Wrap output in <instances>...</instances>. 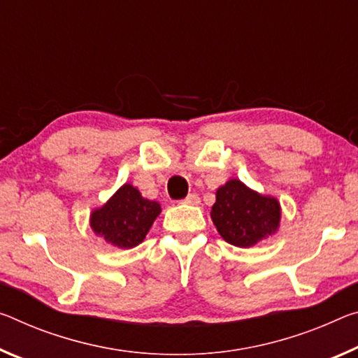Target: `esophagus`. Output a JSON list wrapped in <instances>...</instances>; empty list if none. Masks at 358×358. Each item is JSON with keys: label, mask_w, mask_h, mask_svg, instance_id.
I'll return each mask as SVG.
<instances>
[{"label": "esophagus", "mask_w": 358, "mask_h": 358, "mask_svg": "<svg viewBox=\"0 0 358 358\" xmlns=\"http://www.w3.org/2000/svg\"><path fill=\"white\" fill-rule=\"evenodd\" d=\"M183 202H185V203H189V206H197V203L201 202V199H199V196L192 192V194H189L188 197H186V199H185Z\"/></svg>", "instance_id": "1"}]
</instances>
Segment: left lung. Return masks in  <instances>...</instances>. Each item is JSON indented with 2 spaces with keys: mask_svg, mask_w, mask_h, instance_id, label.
Returning a JSON list of instances; mask_svg holds the SVG:
<instances>
[{
  "mask_svg": "<svg viewBox=\"0 0 358 358\" xmlns=\"http://www.w3.org/2000/svg\"><path fill=\"white\" fill-rule=\"evenodd\" d=\"M210 217L223 239L234 247L250 248L279 231L282 207L277 197L248 188L231 178L217 189Z\"/></svg>",
  "mask_w": 358,
  "mask_h": 358,
  "instance_id": "8db88e82",
  "label": "left lung"
}]
</instances>
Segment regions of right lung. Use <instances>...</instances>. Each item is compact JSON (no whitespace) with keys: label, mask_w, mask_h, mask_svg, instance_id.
Segmentation results:
<instances>
[{"label":"right lung","mask_w":358,"mask_h":358,"mask_svg":"<svg viewBox=\"0 0 358 358\" xmlns=\"http://www.w3.org/2000/svg\"><path fill=\"white\" fill-rule=\"evenodd\" d=\"M159 213L161 203L146 199L134 185L124 183L103 206L90 212L89 224L100 239L127 250L145 241Z\"/></svg>","instance_id":"right-lung-1"}]
</instances>
